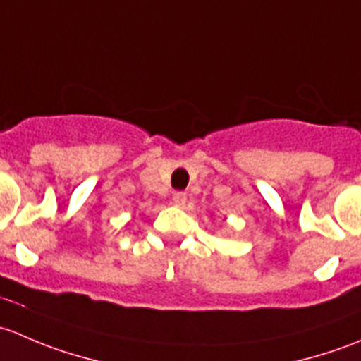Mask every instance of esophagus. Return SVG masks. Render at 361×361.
Segmentation results:
<instances>
[{"mask_svg": "<svg viewBox=\"0 0 361 361\" xmlns=\"http://www.w3.org/2000/svg\"><path fill=\"white\" fill-rule=\"evenodd\" d=\"M173 202L174 206L183 207L185 202H187V194L185 192H176V194H173Z\"/></svg>", "mask_w": 361, "mask_h": 361, "instance_id": "34e87169", "label": "esophagus"}]
</instances>
